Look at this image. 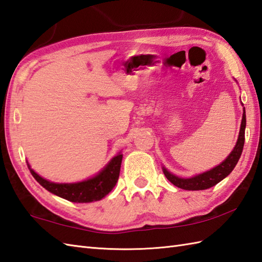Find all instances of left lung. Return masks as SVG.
<instances>
[{
	"mask_svg": "<svg viewBox=\"0 0 262 262\" xmlns=\"http://www.w3.org/2000/svg\"><path fill=\"white\" fill-rule=\"evenodd\" d=\"M246 110H243L242 116V122L240 133H238V138L236 142L235 147L233 148L231 154L227 157L223 162L219 164L215 168L209 171H206L204 173H200L198 176H194L192 178H179L174 174H172L165 168H163V173L171 183H173L178 188L185 189V190H205L217 185L220 181H222L229 176L233 169L235 168L238 159H240L243 145H244V132H246Z\"/></svg>",
	"mask_w": 262,
	"mask_h": 262,
	"instance_id": "obj_1",
	"label": "left lung"
}]
</instances>
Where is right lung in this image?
Wrapping results in <instances>:
<instances>
[{"mask_svg":"<svg viewBox=\"0 0 262 262\" xmlns=\"http://www.w3.org/2000/svg\"><path fill=\"white\" fill-rule=\"evenodd\" d=\"M122 154H118L90 179L75 183H56L43 179L28 164L32 177L48 191L72 203H92L102 199L116 186L119 178Z\"/></svg>","mask_w":262,"mask_h":262,"instance_id":"1","label":"right lung"}]
</instances>
